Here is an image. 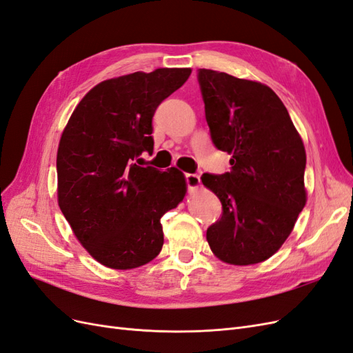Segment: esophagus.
I'll list each match as a JSON object with an SVG mask.
<instances>
[{"mask_svg": "<svg viewBox=\"0 0 353 353\" xmlns=\"http://www.w3.org/2000/svg\"><path fill=\"white\" fill-rule=\"evenodd\" d=\"M185 183L190 190H196L200 185V176L196 174H185Z\"/></svg>", "mask_w": 353, "mask_h": 353, "instance_id": "obj_1", "label": "esophagus"}]
</instances>
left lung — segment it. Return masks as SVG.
<instances>
[{"instance_id": "obj_1", "label": "left lung", "mask_w": 353, "mask_h": 353, "mask_svg": "<svg viewBox=\"0 0 353 353\" xmlns=\"http://www.w3.org/2000/svg\"><path fill=\"white\" fill-rule=\"evenodd\" d=\"M212 143L231 170L203 174L222 203L208 228L212 252L231 265L259 263L281 248L306 203V153L285 105L270 87L199 69Z\"/></svg>"}]
</instances>
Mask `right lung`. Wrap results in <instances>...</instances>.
<instances>
[{"label":"right lung","mask_w":353,"mask_h":353,"mask_svg":"<svg viewBox=\"0 0 353 353\" xmlns=\"http://www.w3.org/2000/svg\"><path fill=\"white\" fill-rule=\"evenodd\" d=\"M190 73L163 68L95 85L61 134L59 206L81 244L108 268L153 261L163 245L160 218L185 196L176 168L162 172L140 166L138 157L153 153L154 112Z\"/></svg>","instance_id":"right-lung-1"}]
</instances>
